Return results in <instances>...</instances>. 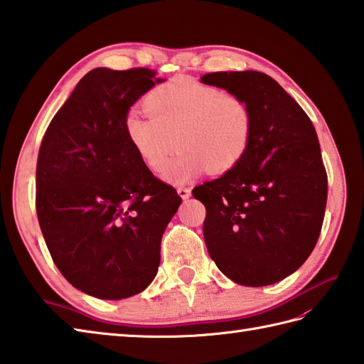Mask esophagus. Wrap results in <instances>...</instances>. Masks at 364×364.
I'll use <instances>...</instances> for the list:
<instances>
[{
	"instance_id": "34e87169",
	"label": "esophagus",
	"mask_w": 364,
	"mask_h": 364,
	"mask_svg": "<svg viewBox=\"0 0 364 364\" xmlns=\"http://www.w3.org/2000/svg\"><path fill=\"white\" fill-rule=\"evenodd\" d=\"M177 193L182 199H188L191 196V188L190 187H179L177 188Z\"/></svg>"
}]
</instances>
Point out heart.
Segmentation results:
<instances>
[{
  "label": "heart",
  "instance_id": "obj_1",
  "mask_svg": "<svg viewBox=\"0 0 364 364\" xmlns=\"http://www.w3.org/2000/svg\"><path fill=\"white\" fill-rule=\"evenodd\" d=\"M143 106L149 117L131 112L124 118L127 140L154 173H164L181 146L182 156L166 173L174 183L205 169L228 173L250 146L254 117L249 104L215 85L176 77L152 88Z\"/></svg>",
  "mask_w": 364,
  "mask_h": 364
}]
</instances>
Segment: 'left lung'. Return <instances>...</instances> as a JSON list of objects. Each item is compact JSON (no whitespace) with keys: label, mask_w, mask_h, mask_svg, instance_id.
I'll return each mask as SVG.
<instances>
[{"label":"left lung","mask_w":364,"mask_h":364,"mask_svg":"<svg viewBox=\"0 0 364 364\" xmlns=\"http://www.w3.org/2000/svg\"><path fill=\"white\" fill-rule=\"evenodd\" d=\"M200 80L238 95L254 117L243 160L193 190L205 205L207 250L235 284H276L310 257L324 221L327 171L316 131L264 73L218 71Z\"/></svg>","instance_id":"obj_1"}]
</instances>
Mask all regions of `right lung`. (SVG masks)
<instances>
[{"label": "right lung", "instance_id": "right-lung-1", "mask_svg": "<svg viewBox=\"0 0 364 364\" xmlns=\"http://www.w3.org/2000/svg\"><path fill=\"white\" fill-rule=\"evenodd\" d=\"M156 75L88 71L38 149L36 208L48 250L73 287L100 299H124L151 284L161 235L182 203L124 132L132 104L164 80Z\"/></svg>", "mask_w": 364, "mask_h": 364}]
</instances>
